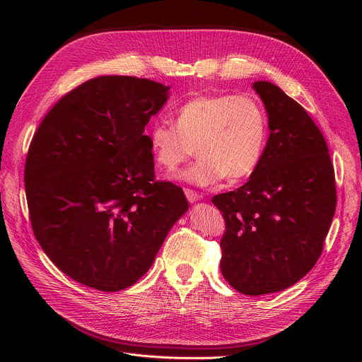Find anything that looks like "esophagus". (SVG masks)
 I'll use <instances>...</instances> for the list:
<instances>
[{"instance_id":"34e87169","label":"esophagus","mask_w":362,"mask_h":362,"mask_svg":"<svg viewBox=\"0 0 362 362\" xmlns=\"http://www.w3.org/2000/svg\"><path fill=\"white\" fill-rule=\"evenodd\" d=\"M185 195H186V198H187V201L189 202H197L198 199H199V195L197 194V192H194V191H191V189H185Z\"/></svg>"}]
</instances>
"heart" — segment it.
<instances>
[{
    "label": "heart",
    "instance_id": "obj_1",
    "mask_svg": "<svg viewBox=\"0 0 362 362\" xmlns=\"http://www.w3.org/2000/svg\"><path fill=\"white\" fill-rule=\"evenodd\" d=\"M175 123L151 127L152 157L167 171H175L197 148L199 160L179 177L198 186L223 176L230 182L248 177L267 145V116L250 95H198L179 107Z\"/></svg>",
    "mask_w": 362,
    "mask_h": 362
}]
</instances>
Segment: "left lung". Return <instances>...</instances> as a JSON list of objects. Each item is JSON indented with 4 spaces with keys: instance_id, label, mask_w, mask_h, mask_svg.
<instances>
[{
    "instance_id": "8db88e82",
    "label": "left lung",
    "mask_w": 362,
    "mask_h": 362,
    "mask_svg": "<svg viewBox=\"0 0 362 362\" xmlns=\"http://www.w3.org/2000/svg\"><path fill=\"white\" fill-rule=\"evenodd\" d=\"M270 136L250 180L216 195L223 213L220 269L243 295L288 289L322 251L336 210L334 170L320 129L279 86L258 81Z\"/></svg>"
}]
</instances>
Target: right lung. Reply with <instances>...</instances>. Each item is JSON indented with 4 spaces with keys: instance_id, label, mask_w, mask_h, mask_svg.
I'll list each match as a JSON object with an SVG mask.
<instances>
[{
    "instance_id": "add662e5",
    "label": "right lung",
    "mask_w": 362,
    "mask_h": 362,
    "mask_svg": "<svg viewBox=\"0 0 362 362\" xmlns=\"http://www.w3.org/2000/svg\"><path fill=\"white\" fill-rule=\"evenodd\" d=\"M168 90L133 76H100L64 95L32 139L25 186L35 238L85 286H132L187 211L182 187L156 182L144 133Z\"/></svg>"
}]
</instances>
